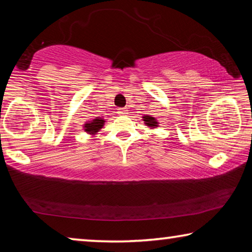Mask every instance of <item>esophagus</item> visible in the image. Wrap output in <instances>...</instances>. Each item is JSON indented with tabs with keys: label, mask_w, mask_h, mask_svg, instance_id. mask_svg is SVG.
<instances>
[{
	"label": "esophagus",
	"mask_w": 252,
	"mask_h": 252,
	"mask_svg": "<svg viewBox=\"0 0 252 252\" xmlns=\"http://www.w3.org/2000/svg\"><path fill=\"white\" fill-rule=\"evenodd\" d=\"M118 113L121 114V116H126V108L118 109Z\"/></svg>",
	"instance_id": "esophagus-1"
}]
</instances>
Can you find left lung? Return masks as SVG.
Listing matches in <instances>:
<instances>
[{"instance_id": "left-lung-1", "label": "left lung", "mask_w": 252, "mask_h": 252, "mask_svg": "<svg viewBox=\"0 0 252 252\" xmlns=\"http://www.w3.org/2000/svg\"><path fill=\"white\" fill-rule=\"evenodd\" d=\"M143 121L146 122V125L151 126V127H155V126H158V122L155 118H152L150 116H144L143 117Z\"/></svg>"}]
</instances>
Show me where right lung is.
I'll list each match as a JSON object with an SVG mask.
<instances>
[{
  "instance_id": "obj_1",
  "label": "right lung",
  "mask_w": 252,
  "mask_h": 252,
  "mask_svg": "<svg viewBox=\"0 0 252 252\" xmlns=\"http://www.w3.org/2000/svg\"><path fill=\"white\" fill-rule=\"evenodd\" d=\"M104 125V120H102L101 118H96L91 122H88L87 125L84 126L85 131L89 132V133H95V132L99 131L102 126Z\"/></svg>"
}]
</instances>
